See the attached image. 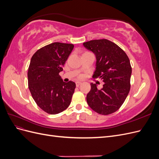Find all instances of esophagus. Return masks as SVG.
Segmentation results:
<instances>
[{
  "label": "esophagus",
  "mask_w": 159,
  "mask_h": 159,
  "mask_svg": "<svg viewBox=\"0 0 159 159\" xmlns=\"http://www.w3.org/2000/svg\"><path fill=\"white\" fill-rule=\"evenodd\" d=\"M76 86H79L81 84V81H76Z\"/></svg>",
  "instance_id": "1"
}]
</instances>
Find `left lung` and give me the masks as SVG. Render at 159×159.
<instances>
[{
	"label": "left lung",
	"instance_id": "obj_1",
	"mask_svg": "<svg viewBox=\"0 0 159 159\" xmlns=\"http://www.w3.org/2000/svg\"><path fill=\"white\" fill-rule=\"evenodd\" d=\"M83 45L96 57L93 76L104 82L102 89L91 83V90L86 97L88 104L99 114H111L123 105L131 88L130 60L121 48L106 39L91 40Z\"/></svg>",
	"mask_w": 159,
	"mask_h": 159
}]
</instances>
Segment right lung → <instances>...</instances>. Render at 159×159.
Returning a JSON list of instances; mask_svg holds the SVG:
<instances>
[{
  "label": "right lung",
  "instance_id": "obj_1",
  "mask_svg": "<svg viewBox=\"0 0 159 159\" xmlns=\"http://www.w3.org/2000/svg\"><path fill=\"white\" fill-rule=\"evenodd\" d=\"M74 47L71 44L54 42L37 50L31 58L28 88L36 104L49 114L62 112L71 103L75 84L64 82L59 73Z\"/></svg>",
  "mask_w": 159,
  "mask_h": 159
}]
</instances>
